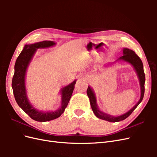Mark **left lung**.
Instances as JSON below:
<instances>
[{
  "label": "left lung",
  "instance_id": "left-lung-1",
  "mask_svg": "<svg viewBox=\"0 0 157 157\" xmlns=\"http://www.w3.org/2000/svg\"><path fill=\"white\" fill-rule=\"evenodd\" d=\"M118 60H124L125 61H127L128 63H130L133 67H134V69L136 71L137 76H138L140 83V87H141V97L139 101L137 103V104L134 107L132 108L129 111H128L127 113L123 114V115L118 116V117H113L110 115H107V114L101 111L98 107L97 103H96V96H95L93 90L90 86H88L87 89V95L90 99V105H91L92 109L94 113L95 114V115H96L98 118H100V119L105 120L109 122H116L123 121L126 119L127 117H129L132 114V113L135 110V109L138 106V105L141 102V101L143 100V98L144 96V92H145V76L144 71L143 63H142L140 57L137 56L133 50L124 48L123 49V56H121V58H118L117 61Z\"/></svg>",
  "mask_w": 157,
  "mask_h": 157
}]
</instances>
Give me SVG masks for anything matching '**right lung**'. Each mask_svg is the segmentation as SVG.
I'll return each mask as SVG.
<instances>
[{"label":"right lung","mask_w":157,"mask_h":157,"mask_svg":"<svg viewBox=\"0 0 157 157\" xmlns=\"http://www.w3.org/2000/svg\"><path fill=\"white\" fill-rule=\"evenodd\" d=\"M53 41L44 40L35 44L25 45L23 50L21 51L16 59L14 66V75L12 78V86L13 93L16 101L18 105L23 111L27 113L32 119L39 122H46L56 119L63 113L65 108L67 107L70 99L72 96L75 84L77 80H74L67 86L61 90V107L58 110L51 112H43L38 111L33 107L27 96L25 88V74L30 61L34 56L36 49L44 48L55 45Z\"/></svg>","instance_id":"add662e5"}]
</instances>
